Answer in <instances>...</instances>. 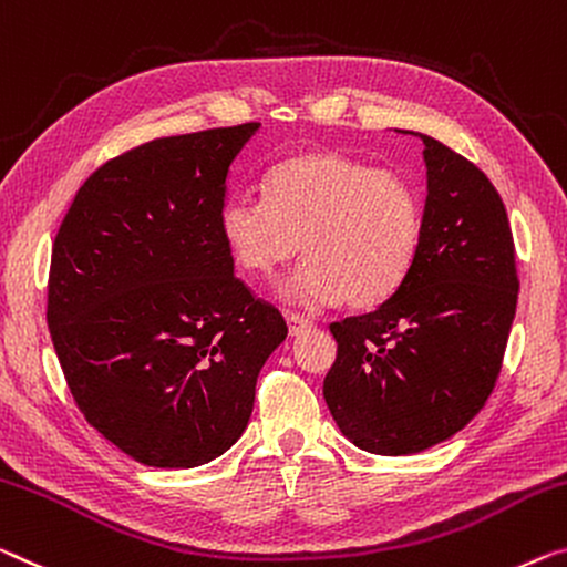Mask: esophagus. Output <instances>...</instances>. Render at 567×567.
<instances>
[{"instance_id":"34e87169","label":"esophagus","mask_w":567,"mask_h":567,"mask_svg":"<svg viewBox=\"0 0 567 567\" xmlns=\"http://www.w3.org/2000/svg\"><path fill=\"white\" fill-rule=\"evenodd\" d=\"M287 328H290V336H300L312 328V320L306 316H298V312H287Z\"/></svg>"}]
</instances>
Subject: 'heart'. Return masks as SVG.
I'll use <instances>...</instances> for the list:
<instances>
[{
	"label": "heart",
	"instance_id": "b5f03b06",
	"mask_svg": "<svg viewBox=\"0 0 567 567\" xmlns=\"http://www.w3.org/2000/svg\"><path fill=\"white\" fill-rule=\"evenodd\" d=\"M265 198L236 193L218 226L241 272L272 280L302 249L308 261L285 282L306 308H374L415 267L425 208L410 177L336 150L300 152L269 171Z\"/></svg>",
	"mask_w": 567,
	"mask_h": 567
}]
</instances>
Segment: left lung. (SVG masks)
<instances>
[{"label":"left lung","mask_w":567,"mask_h":567,"mask_svg":"<svg viewBox=\"0 0 567 567\" xmlns=\"http://www.w3.org/2000/svg\"><path fill=\"white\" fill-rule=\"evenodd\" d=\"M425 231L392 298L331 323L338 353L328 410L361 451L408 455L478 415L499 379L517 310V261L502 196L458 152L427 134Z\"/></svg>","instance_id":"obj_1"}]
</instances>
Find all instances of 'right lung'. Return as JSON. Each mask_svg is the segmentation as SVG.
Wrapping results in <instances>:
<instances>
[{
  "label": "right lung",
  "mask_w": 567,
  "mask_h": 567,
  "mask_svg": "<svg viewBox=\"0 0 567 567\" xmlns=\"http://www.w3.org/2000/svg\"><path fill=\"white\" fill-rule=\"evenodd\" d=\"M257 122L159 137L99 167L53 241L48 328L75 404L155 468L229 451L285 341L272 302L234 275L218 226Z\"/></svg>",
  "instance_id": "1"
}]
</instances>
